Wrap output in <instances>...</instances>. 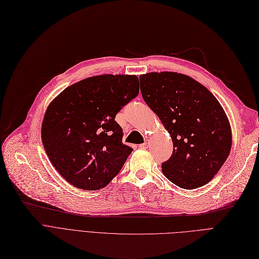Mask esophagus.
Here are the masks:
<instances>
[{"mask_svg":"<svg viewBox=\"0 0 259 259\" xmlns=\"http://www.w3.org/2000/svg\"><path fill=\"white\" fill-rule=\"evenodd\" d=\"M148 144H149L148 141H145V143H143V144L140 145V147H141V148H147V147H148Z\"/></svg>","mask_w":259,"mask_h":259,"instance_id":"34e87169","label":"esophagus"}]
</instances>
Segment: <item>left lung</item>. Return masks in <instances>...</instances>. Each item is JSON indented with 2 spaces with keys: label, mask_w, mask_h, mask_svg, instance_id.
<instances>
[{
  "label": "left lung",
  "mask_w": 259,
  "mask_h": 259,
  "mask_svg": "<svg viewBox=\"0 0 259 259\" xmlns=\"http://www.w3.org/2000/svg\"><path fill=\"white\" fill-rule=\"evenodd\" d=\"M144 102L169 132L174 151L162 163L165 177L177 186L193 189L208 183L232 147L229 119L208 90L183 74L140 76Z\"/></svg>",
  "instance_id": "obj_1"
}]
</instances>
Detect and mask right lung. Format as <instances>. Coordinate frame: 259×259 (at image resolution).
I'll return each mask as SVG.
<instances>
[{
	"instance_id": "add662e5",
	"label": "right lung",
	"mask_w": 259,
	"mask_h": 259,
	"mask_svg": "<svg viewBox=\"0 0 259 259\" xmlns=\"http://www.w3.org/2000/svg\"><path fill=\"white\" fill-rule=\"evenodd\" d=\"M140 92L136 75H99L66 88L49 106L41 138L53 166L85 190L108 185L132 148L115 116Z\"/></svg>"
}]
</instances>
